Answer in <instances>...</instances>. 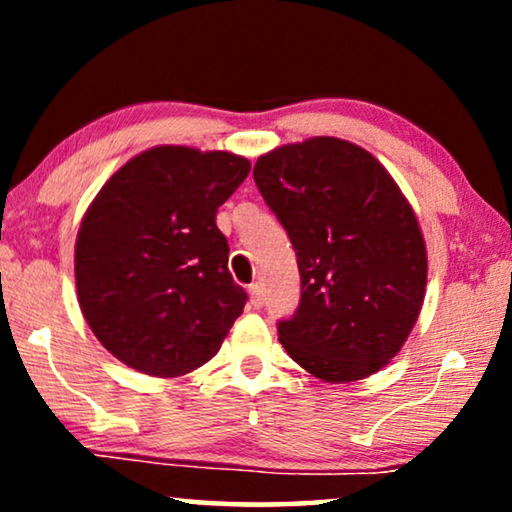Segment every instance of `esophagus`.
<instances>
[{
	"label": "esophagus",
	"instance_id": "1",
	"mask_svg": "<svg viewBox=\"0 0 512 512\" xmlns=\"http://www.w3.org/2000/svg\"><path fill=\"white\" fill-rule=\"evenodd\" d=\"M249 298H251V305L256 307H263V286L261 284H251L249 286Z\"/></svg>",
	"mask_w": 512,
	"mask_h": 512
}]
</instances>
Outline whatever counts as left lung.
I'll use <instances>...</instances> for the list:
<instances>
[{
  "mask_svg": "<svg viewBox=\"0 0 512 512\" xmlns=\"http://www.w3.org/2000/svg\"><path fill=\"white\" fill-rule=\"evenodd\" d=\"M254 179L298 258V310L277 324L286 354L333 384L377 373L424 303L426 244L410 202L380 160L338 137L279 146Z\"/></svg>",
  "mask_w": 512,
  "mask_h": 512,
  "instance_id": "obj_1",
  "label": "left lung"
}]
</instances>
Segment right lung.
I'll use <instances>...</instances> for the list:
<instances>
[{"instance_id":"add662e5","label":"right lung","mask_w":512,"mask_h":512,"mask_svg":"<svg viewBox=\"0 0 512 512\" xmlns=\"http://www.w3.org/2000/svg\"><path fill=\"white\" fill-rule=\"evenodd\" d=\"M249 170L228 151L153 146L90 202L76 235V296L125 366L179 377L219 352L247 293L228 272L216 212Z\"/></svg>"}]
</instances>
